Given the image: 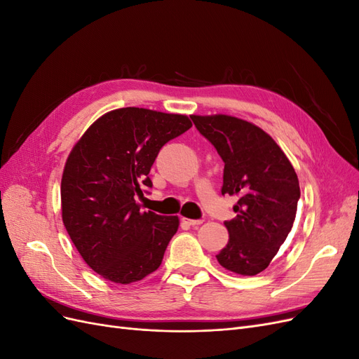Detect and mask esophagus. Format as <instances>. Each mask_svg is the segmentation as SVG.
<instances>
[{
	"instance_id": "obj_1",
	"label": "esophagus",
	"mask_w": 359,
	"mask_h": 359,
	"mask_svg": "<svg viewBox=\"0 0 359 359\" xmlns=\"http://www.w3.org/2000/svg\"><path fill=\"white\" fill-rule=\"evenodd\" d=\"M182 222L190 224V226H199V224H202L203 220H193V219H186V217H182Z\"/></svg>"
}]
</instances>
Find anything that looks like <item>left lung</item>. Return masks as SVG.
Segmentation results:
<instances>
[{
  "label": "left lung",
  "instance_id": "obj_1",
  "mask_svg": "<svg viewBox=\"0 0 359 359\" xmlns=\"http://www.w3.org/2000/svg\"><path fill=\"white\" fill-rule=\"evenodd\" d=\"M224 163L222 194H236V217L224 222L229 241L219 264L240 276L268 268L295 222L299 182L276 140L257 126L229 115H191Z\"/></svg>",
  "mask_w": 359,
  "mask_h": 359
}]
</instances>
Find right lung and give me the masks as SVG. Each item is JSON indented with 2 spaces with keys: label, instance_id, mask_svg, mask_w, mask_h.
Listing matches in <instances>:
<instances>
[{
  "label": "right lung",
  "instance_id": "add662e5",
  "mask_svg": "<svg viewBox=\"0 0 359 359\" xmlns=\"http://www.w3.org/2000/svg\"><path fill=\"white\" fill-rule=\"evenodd\" d=\"M191 127L186 115L121 107L90 126L69 154L61 180L62 223L91 269L119 285L160 266L177 215L142 211L136 196L161 147Z\"/></svg>",
  "mask_w": 359,
  "mask_h": 359
}]
</instances>
